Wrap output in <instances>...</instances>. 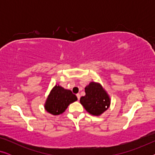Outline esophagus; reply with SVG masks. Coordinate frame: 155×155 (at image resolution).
<instances>
[{
  "label": "esophagus",
  "instance_id": "1",
  "mask_svg": "<svg viewBox=\"0 0 155 155\" xmlns=\"http://www.w3.org/2000/svg\"><path fill=\"white\" fill-rule=\"evenodd\" d=\"M76 96H77L78 100H79V99H80V94H76Z\"/></svg>",
  "mask_w": 155,
  "mask_h": 155
}]
</instances>
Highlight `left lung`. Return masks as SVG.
<instances>
[{
  "mask_svg": "<svg viewBox=\"0 0 155 155\" xmlns=\"http://www.w3.org/2000/svg\"><path fill=\"white\" fill-rule=\"evenodd\" d=\"M85 95L80 98V103L91 115L100 116L107 111L111 99L101 84L91 82L84 88Z\"/></svg>",
  "mask_w": 155,
  "mask_h": 155,
  "instance_id": "1",
  "label": "left lung"
}]
</instances>
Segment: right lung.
Segmentation results:
<instances>
[{
  "label": "right lung",
  "instance_id": "1",
  "mask_svg": "<svg viewBox=\"0 0 155 155\" xmlns=\"http://www.w3.org/2000/svg\"><path fill=\"white\" fill-rule=\"evenodd\" d=\"M77 100V97L71 90L56 84L48 94L44 107L48 113L56 116L63 114L69 104Z\"/></svg>",
  "mask_w": 155,
  "mask_h": 155
}]
</instances>
